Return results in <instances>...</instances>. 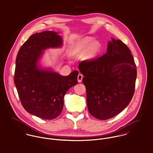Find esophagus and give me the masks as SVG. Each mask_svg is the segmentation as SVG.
Here are the masks:
<instances>
[{
    "mask_svg": "<svg viewBox=\"0 0 153 153\" xmlns=\"http://www.w3.org/2000/svg\"><path fill=\"white\" fill-rule=\"evenodd\" d=\"M83 78V76L82 74H79L77 76V80L79 83H81L82 82V79Z\"/></svg>",
    "mask_w": 153,
    "mask_h": 153,
    "instance_id": "esophagus-1",
    "label": "esophagus"
}]
</instances>
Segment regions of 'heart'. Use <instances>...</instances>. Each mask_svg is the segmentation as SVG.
Listing matches in <instances>:
<instances>
[{
  "label": "heart",
  "instance_id": "1",
  "mask_svg": "<svg viewBox=\"0 0 153 153\" xmlns=\"http://www.w3.org/2000/svg\"><path fill=\"white\" fill-rule=\"evenodd\" d=\"M93 39L90 37H86L78 42L75 46L73 53L76 56H82L85 54L86 49L93 41ZM100 44L97 41H94L88 48V51L86 53V56L88 59L93 58L95 54L99 51Z\"/></svg>",
  "mask_w": 153,
  "mask_h": 153
}]
</instances>
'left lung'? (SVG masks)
Masks as SVG:
<instances>
[{
  "label": "left lung",
  "instance_id": "8db88e82",
  "mask_svg": "<svg viewBox=\"0 0 153 153\" xmlns=\"http://www.w3.org/2000/svg\"><path fill=\"white\" fill-rule=\"evenodd\" d=\"M85 76L87 104L90 114L107 120L121 112L134 93L137 68L129 48L112 39L105 54L79 63Z\"/></svg>",
  "mask_w": 153,
  "mask_h": 153
}]
</instances>
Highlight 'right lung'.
Masks as SVG:
<instances>
[{
    "label": "right lung",
    "instance_id": "add662e5",
    "mask_svg": "<svg viewBox=\"0 0 153 153\" xmlns=\"http://www.w3.org/2000/svg\"><path fill=\"white\" fill-rule=\"evenodd\" d=\"M62 45V37L57 33L45 31L30 36L17 53L14 82L20 100L28 113L42 119L58 117L65 94L78 83L77 70L63 76L37 67L42 51Z\"/></svg>",
    "mask_w": 153,
    "mask_h": 153
}]
</instances>
